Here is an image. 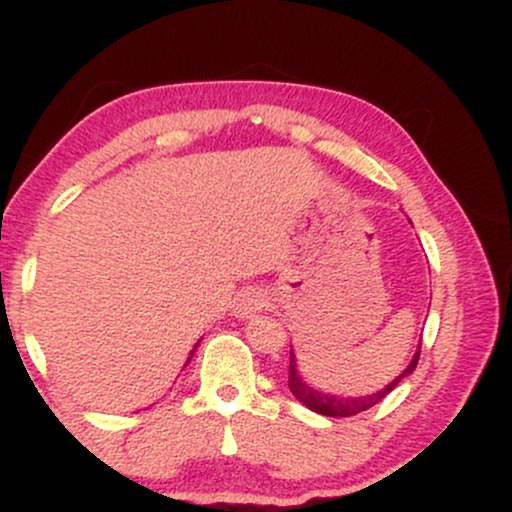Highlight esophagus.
<instances>
[{
    "label": "esophagus",
    "mask_w": 512,
    "mask_h": 512,
    "mask_svg": "<svg viewBox=\"0 0 512 512\" xmlns=\"http://www.w3.org/2000/svg\"><path fill=\"white\" fill-rule=\"evenodd\" d=\"M267 308V296H264L262 291H245L238 296V303H236V315L238 317H252L255 313H260V310Z\"/></svg>",
    "instance_id": "34e87169"
}]
</instances>
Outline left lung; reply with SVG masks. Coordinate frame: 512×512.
I'll return each instance as SVG.
<instances>
[{
    "label": "left lung",
    "instance_id": "left-lung-1",
    "mask_svg": "<svg viewBox=\"0 0 512 512\" xmlns=\"http://www.w3.org/2000/svg\"><path fill=\"white\" fill-rule=\"evenodd\" d=\"M419 356H421V346L419 351H416V356L411 358V363L407 366V370H402V375H397L395 380H392L390 385L383 387L380 392H375V395H366V397H332V395H322V392L313 390V387H308L301 380V375H298L296 370V363H293V354H291V363H289V390L293 392V397L298 399V402L303 404V407L317 411V414H325V416H354V414H361V411H366L370 407H375L378 402H383V399L390 395L395 387L402 383L404 378H407L409 373H414L416 363H419Z\"/></svg>",
    "mask_w": 512,
    "mask_h": 512
}]
</instances>
